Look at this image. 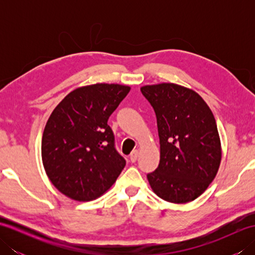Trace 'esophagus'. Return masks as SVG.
I'll return each instance as SVG.
<instances>
[{"label":"esophagus","instance_id":"1","mask_svg":"<svg viewBox=\"0 0 255 255\" xmlns=\"http://www.w3.org/2000/svg\"><path fill=\"white\" fill-rule=\"evenodd\" d=\"M138 155H139V151L138 150H133L132 152L130 153V156H129V158H130L131 162H136L137 159H138Z\"/></svg>","mask_w":255,"mask_h":255}]
</instances>
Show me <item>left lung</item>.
Instances as JSON below:
<instances>
[{
    "label": "left lung",
    "instance_id": "1",
    "mask_svg": "<svg viewBox=\"0 0 255 255\" xmlns=\"http://www.w3.org/2000/svg\"><path fill=\"white\" fill-rule=\"evenodd\" d=\"M153 107L160 139V163L147 175L162 199L185 204L214 181L221 162L215 117L196 92L174 83L141 86Z\"/></svg>",
    "mask_w": 255,
    "mask_h": 255
}]
</instances>
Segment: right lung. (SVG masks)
I'll return each instance as SVG.
<instances>
[{"label": "right lung", "mask_w": 255, "mask_h": 255, "mask_svg": "<svg viewBox=\"0 0 255 255\" xmlns=\"http://www.w3.org/2000/svg\"><path fill=\"white\" fill-rule=\"evenodd\" d=\"M130 86L96 83L73 90L46 124L41 159L59 192L78 202L106 193L126 165L107 121Z\"/></svg>", "instance_id": "right-lung-1"}]
</instances>
